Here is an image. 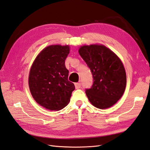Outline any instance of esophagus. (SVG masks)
<instances>
[{
	"label": "esophagus",
	"mask_w": 150,
	"mask_h": 150,
	"mask_svg": "<svg viewBox=\"0 0 150 150\" xmlns=\"http://www.w3.org/2000/svg\"><path fill=\"white\" fill-rule=\"evenodd\" d=\"M75 86L76 89H79V88H81V84L80 82H77V83H75Z\"/></svg>",
	"instance_id": "34e87169"
}]
</instances>
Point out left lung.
<instances>
[{
	"mask_svg": "<svg viewBox=\"0 0 150 150\" xmlns=\"http://www.w3.org/2000/svg\"><path fill=\"white\" fill-rule=\"evenodd\" d=\"M79 53L93 75L91 88L86 89L90 103L99 109L112 106L125 90L126 75L121 60L103 45L83 46Z\"/></svg>",
	"mask_w": 150,
	"mask_h": 150,
	"instance_id": "8db88e82",
	"label": "left lung"
}]
</instances>
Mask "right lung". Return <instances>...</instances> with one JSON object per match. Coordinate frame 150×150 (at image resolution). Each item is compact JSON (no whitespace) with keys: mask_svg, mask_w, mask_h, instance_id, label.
I'll list each match as a JSON object with an SVG mask.
<instances>
[{"mask_svg":"<svg viewBox=\"0 0 150 150\" xmlns=\"http://www.w3.org/2000/svg\"><path fill=\"white\" fill-rule=\"evenodd\" d=\"M68 46L46 47L35 60L30 71L29 87L38 104L50 110H60L68 105L75 86L68 81L65 60Z\"/></svg>","mask_w":150,"mask_h":150,"instance_id":"right-lung-1","label":"right lung"}]
</instances>
